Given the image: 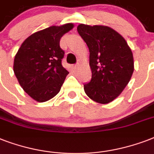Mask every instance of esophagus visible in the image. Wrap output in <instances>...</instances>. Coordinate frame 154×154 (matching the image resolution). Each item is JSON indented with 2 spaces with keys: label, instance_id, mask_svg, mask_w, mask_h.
Returning a JSON list of instances; mask_svg holds the SVG:
<instances>
[{
  "label": "esophagus",
  "instance_id": "obj_1",
  "mask_svg": "<svg viewBox=\"0 0 154 154\" xmlns=\"http://www.w3.org/2000/svg\"><path fill=\"white\" fill-rule=\"evenodd\" d=\"M72 69H74V70H77V69H78V65H73V66H72Z\"/></svg>",
  "mask_w": 154,
  "mask_h": 154
}]
</instances>
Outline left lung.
Listing matches in <instances>:
<instances>
[{"label":"left lung","instance_id":"obj_1","mask_svg":"<svg viewBox=\"0 0 154 154\" xmlns=\"http://www.w3.org/2000/svg\"><path fill=\"white\" fill-rule=\"evenodd\" d=\"M77 32L89 49L92 78L84 85L85 92L93 101L108 104L122 94L131 79L133 53L124 37L109 26L80 24Z\"/></svg>","mask_w":154,"mask_h":154}]
</instances>
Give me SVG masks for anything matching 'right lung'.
<instances>
[{
	"label": "right lung",
	"mask_w": 154,
	"mask_h": 154,
	"mask_svg": "<svg viewBox=\"0 0 154 154\" xmlns=\"http://www.w3.org/2000/svg\"><path fill=\"white\" fill-rule=\"evenodd\" d=\"M74 25L40 30L24 41L14 57L13 71L24 91L38 102L52 99L60 92L69 72L61 65L65 52L60 40Z\"/></svg>",
	"instance_id": "obj_1"
}]
</instances>
